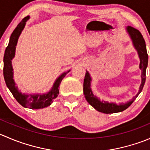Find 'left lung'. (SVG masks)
I'll list each match as a JSON object with an SVG mask.
<instances>
[{
    "label": "left lung",
    "instance_id": "obj_1",
    "mask_svg": "<svg viewBox=\"0 0 150 150\" xmlns=\"http://www.w3.org/2000/svg\"><path fill=\"white\" fill-rule=\"evenodd\" d=\"M126 32L129 35L132 40L133 46L138 53L139 58V69L142 70V82H141L139 92L137 93L135 96L133 97L131 100L125 103L116 104L115 102H108L107 101L100 100L99 97L93 94V91L91 88V77L89 72L86 70V75L83 81V93L85 98L87 100L90 105H91L95 110L100 112L105 113V114H111V113L120 112L126 110L133 102H134L139 94L142 92V88L145 83L146 80V69L148 65V55L146 52V44H145L144 39L141 33L137 29L132 28L131 26H128L125 28Z\"/></svg>",
    "mask_w": 150,
    "mask_h": 150
}]
</instances>
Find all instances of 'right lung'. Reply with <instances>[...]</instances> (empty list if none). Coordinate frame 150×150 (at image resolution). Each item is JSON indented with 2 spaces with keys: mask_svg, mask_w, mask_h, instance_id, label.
I'll return each mask as SVG.
<instances>
[{
  "mask_svg": "<svg viewBox=\"0 0 150 150\" xmlns=\"http://www.w3.org/2000/svg\"><path fill=\"white\" fill-rule=\"evenodd\" d=\"M30 19V16L24 18L20 23L17 25L15 30L12 33L10 37L9 43L6 47L4 57V76L5 79L6 84L7 87L11 92L13 97L16 99L18 102L25 108L38 110L43 109L48 107L51 104L54 99L57 97L59 94V86H60L62 81L65 77V75L70 71L69 69L67 72L62 73L58 78L56 79L55 82L53 84L51 90L47 93H22L19 90L16 86L14 80H13V67H12L11 60L14 58L15 52H16V46L17 45L18 39L22 33V30L25 28L26 22Z\"/></svg>",
  "mask_w": 150,
  "mask_h": 150,
  "instance_id": "right-lung-1",
  "label": "right lung"
}]
</instances>
